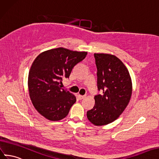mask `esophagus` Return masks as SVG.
Listing matches in <instances>:
<instances>
[{"label":"esophagus","instance_id":"obj_1","mask_svg":"<svg viewBox=\"0 0 159 159\" xmlns=\"http://www.w3.org/2000/svg\"><path fill=\"white\" fill-rule=\"evenodd\" d=\"M86 97V95H79V98L80 100H82Z\"/></svg>","mask_w":159,"mask_h":159}]
</instances>
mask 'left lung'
<instances>
[{"instance_id": "obj_1", "label": "left lung", "mask_w": 159, "mask_h": 159, "mask_svg": "<svg viewBox=\"0 0 159 159\" xmlns=\"http://www.w3.org/2000/svg\"><path fill=\"white\" fill-rule=\"evenodd\" d=\"M97 87L102 93L94 97L95 104L87 111L89 120L102 126L116 120L127 107L132 95V80L127 68L111 54L94 53Z\"/></svg>"}]
</instances>
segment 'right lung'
<instances>
[{
    "instance_id": "obj_1",
    "label": "right lung",
    "mask_w": 159,
    "mask_h": 159,
    "mask_svg": "<svg viewBox=\"0 0 159 159\" xmlns=\"http://www.w3.org/2000/svg\"><path fill=\"white\" fill-rule=\"evenodd\" d=\"M87 54L59 47L41 52L33 61L28 77L29 96L35 109L47 119L58 121L69 114L76 97L60 84Z\"/></svg>"
}]
</instances>
